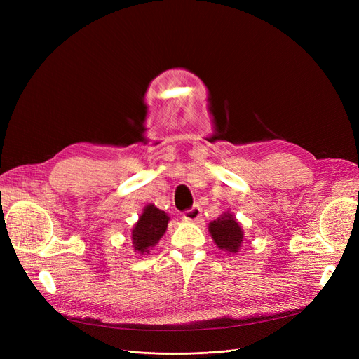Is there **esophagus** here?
<instances>
[{
	"mask_svg": "<svg viewBox=\"0 0 359 359\" xmlns=\"http://www.w3.org/2000/svg\"><path fill=\"white\" fill-rule=\"evenodd\" d=\"M201 215H202L201 206L199 205H194L193 208L182 212V219L186 220V222H198L201 219Z\"/></svg>",
	"mask_w": 359,
	"mask_h": 359,
	"instance_id": "1",
	"label": "esophagus"
}]
</instances>
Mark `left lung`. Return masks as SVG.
<instances>
[{
	"mask_svg": "<svg viewBox=\"0 0 359 359\" xmlns=\"http://www.w3.org/2000/svg\"><path fill=\"white\" fill-rule=\"evenodd\" d=\"M210 233L217 247L236 253L243 243V229L232 214H223L210 224Z\"/></svg>",
	"mask_w": 359,
	"mask_h": 359,
	"instance_id": "1",
	"label": "left lung"
}]
</instances>
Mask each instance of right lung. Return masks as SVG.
<instances>
[{"label":"right lung","mask_w":359,"mask_h":359,"mask_svg":"<svg viewBox=\"0 0 359 359\" xmlns=\"http://www.w3.org/2000/svg\"><path fill=\"white\" fill-rule=\"evenodd\" d=\"M169 217L165 211L158 210L154 205L145 206L142 215L139 217V222L135 224L132 232L133 247L137 253H147L149 247L158 243L160 238L165 235L168 227Z\"/></svg>","instance_id":"add662e5"}]
</instances>
